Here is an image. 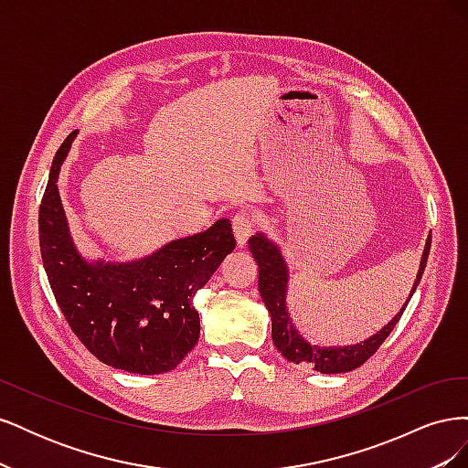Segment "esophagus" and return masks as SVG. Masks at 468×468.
I'll return each mask as SVG.
<instances>
[{"mask_svg":"<svg viewBox=\"0 0 468 468\" xmlns=\"http://www.w3.org/2000/svg\"><path fill=\"white\" fill-rule=\"evenodd\" d=\"M253 229H256V218H253V215H250V212H246V210L236 212L232 218V230H234L238 246L248 244Z\"/></svg>","mask_w":468,"mask_h":468,"instance_id":"obj_1","label":"esophagus"}]
</instances>
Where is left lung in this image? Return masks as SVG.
<instances>
[{
	"mask_svg": "<svg viewBox=\"0 0 468 468\" xmlns=\"http://www.w3.org/2000/svg\"><path fill=\"white\" fill-rule=\"evenodd\" d=\"M430 246H431V236L428 238L426 248H423V256L421 263L418 269V277L414 282V289L410 292L406 304L412 299V294L418 287V282L421 279L423 269H426L428 256H430ZM250 251L253 260L258 263L260 269V294L261 299L271 314V337L275 347L281 351V356L289 359L291 363L310 367L318 373L324 375H332V373H346L353 371L361 367L367 359L373 357L377 349L382 346V342L390 335L394 330V325L399 324L400 316L404 314L406 304L402 310L396 314L385 328H382L378 334L371 335L367 342L357 344V346H346V347H318L308 344L306 339L299 334V330L294 328V324L289 316L287 303H285V294H287V282H289V273H287V265L282 261V256L279 248L267 239L263 234H256L250 238Z\"/></svg>",
	"mask_w": 468,
	"mask_h": 468,
	"instance_id": "8db88e82",
	"label": "left lung"
}]
</instances>
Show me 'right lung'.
<instances>
[{"mask_svg": "<svg viewBox=\"0 0 468 468\" xmlns=\"http://www.w3.org/2000/svg\"><path fill=\"white\" fill-rule=\"evenodd\" d=\"M74 134L54 155L38 208L40 256L54 299L80 342L101 363L136 375L172 371L201 334L193 296L236 248L230 220L174 239L144 260L88 263L69 238L56 186Z\"/></svg>", "mask_w": 468, "mask_h": 468, "instance_id": "obj_1", "label": "right lung"}]
</instances>
